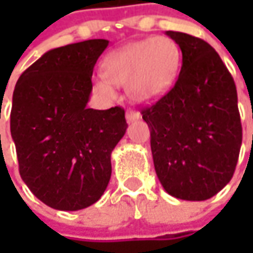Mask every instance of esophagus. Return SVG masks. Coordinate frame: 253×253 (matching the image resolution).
Wrapping results in <instances>:
<instances>
[{
  "instance_id": "1",
  "label": "esophagus",
  "mask_w": 253,
  "mask_h": 253,
  "mask_svg": "<svg viewBox=\"0 0 253 253\" xmlns=\"http://www.w3.org/2000/svg\"><path fill=\"white\" fill-rule=\"evenodd\" d=\"M125 117H126V121L128 122H133L141 118V114L138 111H135V110H128L126 114H125Z\"/></svg>"
}]
</instances>
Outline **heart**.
Returning a JSON list of instances; mask_svg holds the SVG:
<instances>
[{
  "label": "heart",
  "instance_id": "obj_1",
  "mask_svg": "<svg viewBox=\"0 0 253 253\" xmlns=\"http://www.w3.org/2000/svg\"><path fill=\"white\" fill-rule=\"evenodd\" d=\"M180 66V49L168 36H156L126 44L105 56L101 79L94 80L98 94L111 98L115 85H125L131 100L151 101L174 83Z\"/></svg>",
  "mask_w": 253,
  "mask_h": 253
}]
</instances>
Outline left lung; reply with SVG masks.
Returning <instances> with one entry per match:
<instances>
[{"label":"left lung","mask_w":253,"mask_h":253,"mask_svg":"<svg viewBox=\"0 0 253 253\" xmlns=\"http://www.w3.org/2000/svg\"><path fill=\"white\" fill-rule=\"evenodd\" d=\"M181 50L174 85L142 108L156 174L170 196L203 201L232 179L242 143L234 79L206 41L168 31Z\"/></svg>","instance_id":"1"}]
</instances>
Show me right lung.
Wrapping results in <instances>:
<instances>
[{
  "label": "right lung",
  "instance_id": "obj_1",
  "mask_svg": "<svg viewBox=\"0 0 253 253\" xmlns=\"http://www.w3.org/2000/svg\"><path fill=\"white\" fill-rule=\"evenodd\" d=\"M108 41L56 47L18 79L11 135L19 174L46 206L77 211L98 201L111 177V152L128 128L121 107L87 108L91 76Z\"/></svg>",
  "mask_w": 253,
  "mask_h": 253
}]
</instances>
